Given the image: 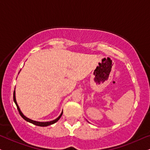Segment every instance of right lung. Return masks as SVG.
Returning a JSON list of instances; mask_svg holds the SVG:
<instances>
[{
  "mask_svg": "<svg viewBox=\"0 0 150 150\" xmlns=\"http://www.w3.org/2000/svg\"><path fill=\"white\" fill-rule=\"evenodd\" d=\"M13 99H14V103H15L16 106V107H17V109H18V112H19V114L21 115V117H23V119L25 120V121L28 122H30V123H32V124H33V125H36V126H39V127H47V126H49V125H53V124H54V123L58 121L59 119H60V118L61 117V116H62V113H63V111H62V112H61V114L60 115H59L58 117L56 118V119L53 120H52V121H50V122H38V121H35V120L29 119L28 117H25V116L23 114V112L21 111V110H20V108H19V106H18V105L17 104V102H16V100L15 90H14V95H13Z\"/></svg>",
  "mask_w": 150,
  "mask_h": 150,
  "instance_id": "add662e5",
  "label": "right lung"
}]
</instances>
